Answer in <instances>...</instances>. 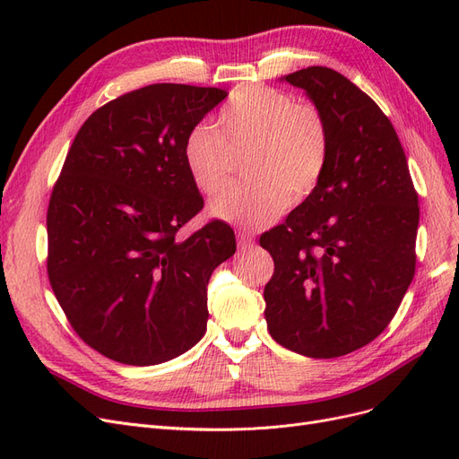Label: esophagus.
<instances>
[{
  "mask_svg": "<svg viewBox=\"0 0 459 459\" xmlns=\"http://www.w3.org/2000/svg\"><path fill=\"white\" fill-rule=\"evenodd\" d=\"M238 245H239V248H251L255 245V239L248 233L239 231L238 233Z\"/></svg>",
  "mask_w": 459,
  "mask_h": 459,
  "instance_id": "esophagus-1",
  "label": "esophagus"
}]
</instances>
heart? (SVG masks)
<instances>
[{"instance_id":"obj_1","label":"heart","mask_w":459,"mask_h":459,"mask_svg":"<svg viewBox=\"0 0 459 459\" xmlns=\"http://www.w3.org/2000/svg\"><path fill=\"white\" fill-rule=\"evenodd\" d=\"M232 148L251 146L247 161L251 185L224 190ZM329 128L322 110L312 103L268 86L235 91L220 110L214 128L199 124L184 143V162L195 187L206 195L208 212L228 224L266 228L293 201H304L322 182L329 162Z\"/></svg>"}]
</instances>
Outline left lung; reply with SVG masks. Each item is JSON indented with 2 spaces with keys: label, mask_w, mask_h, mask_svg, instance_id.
<instances>
[{
  "label": "left lung",
  "mask_w": 459,
  "mask_h": 459,
  "mask_svg": "<svg viewBox=\"0 0 459 459\" xmlns=\"http://www.w3.org/2000/svg\"><path fill=\"white\" fill-rule=\"evenodd\" d=\"M281 80L322 110L331 151L312 195L260 238L275 264L264 316L285 349L337 358L379 337L406 295L418 193L393 124L369 95L327 66Z\"/></svg>",
  "instance_id": "obj_1"
}]
</instances>
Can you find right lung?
Segmentation results:
<instances>
[{"mask_svg": "<svg viewBox=\"0 0 459 459\" xmlns=\"http://www.w3.org/2000/svg\"><path fill=\"white\" fill-rule=\"evenodd\" d=\"M226 97L186 84L120 95L65 159L48 208L49 283L82 341L115 362H169L204 335L206 285L235 233L212 220L178 238L203 208L184 143Z\"/></svg>", "mask_w": 459, "mask_h": 459, "instance_id": "1", "label": "right lung"}]
</instances>
